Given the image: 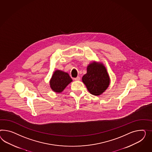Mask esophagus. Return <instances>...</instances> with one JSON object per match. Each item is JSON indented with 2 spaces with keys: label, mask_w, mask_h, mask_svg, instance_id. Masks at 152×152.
<instances>
[{
  "label": "esophagus",
  "mask_w": 152,
  "mask_h": 152,
  "mask_svg": "<svg viewBox=\"0 0 152 152\" xmlns=\"http://www.w3.org/2000/svg\"><path fill=\"white\" fill-rule=\"evenodd\" d=\"M74 80H75V81H80L81 79H80V77L79 76H78V77L74 78Z\"/></svg>",
  "instance_id": "34e87169"
}]
</instances>
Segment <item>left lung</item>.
Masks as SVG:
<instances>
[{"label": "left lung", "mask_w": 152, "mask_h": 152, "mask_svg": "<svg viewBox=\"0 0 152 152\" xmlns=\"http://www.w3.org/2000/svg\"><path fill=\"white\" fill-rule=\"evenodd\" d=\"M82 82L91 94L99 96L110 84V78L106 67L101 62L93 61L87 67V73L83 76Z\"/></svg>", "instance_id": "obj_1"}]
</instances>
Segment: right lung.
<instances>
[{"instance_id":"obj_1","label":"right lung","mask_w":152,"mask_h":152,"mask_svg":"<svg viewBox=\"0 0 152 152\" xmlns=\"http://www.w3.org/2000/svg\"><path fill=\"white\" fill-rule=\"evenodd\" d=\"M72 81V79L68 73L56 70L54 71L50 80V86L53 92L61 93Z\"/></svg>"}]
</instances>
